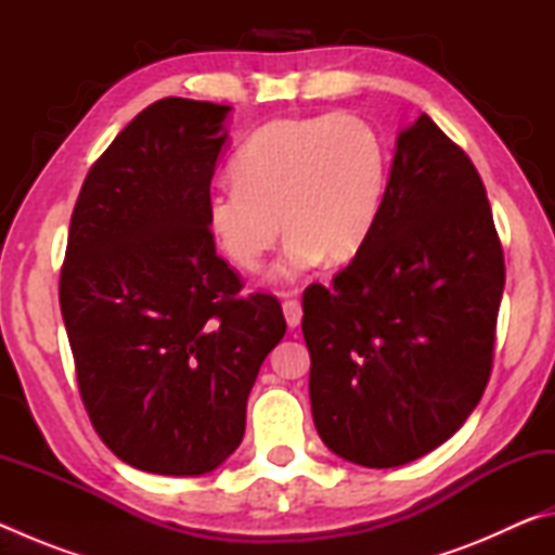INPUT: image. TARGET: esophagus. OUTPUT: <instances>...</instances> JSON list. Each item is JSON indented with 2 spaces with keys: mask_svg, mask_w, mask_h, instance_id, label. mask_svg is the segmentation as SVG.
<instances>
[{
  "mask_svg": "<svg viewBox=\"0 0 555 555\" xmlns=\"http://www.w3.org/2000/svg\"><path fill=\"white\" fill-rule=\"evenodd\" d=\"M284 315H286V323L288 327H298L300 325V318H304V308L296 298L284 300Z\"/></svg>",
  "mask_w": 555,
  "mask_h": 555,
  "instance_id": "34e87169",
  "label": "esophagus"
}]
</instances>
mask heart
<instances>
[{"label":"heart","instance_id":"obj_1","mask_svg":"<svg viewBox=\"0 0 555 555\" xmlns=\"http://www.w3.org/2000/svg\"><path fill=\"white\" fill-rule=\"evenodd\" d=\"M230 171L234 185L215 188L205 201L215 247L232 267L257 271L284 230L274 279L294 281L364 249L387 193L389 156L362 117L271 119L244 139Z\"/></svg>","mask_w":555,"mask_h":555}]
</instances>
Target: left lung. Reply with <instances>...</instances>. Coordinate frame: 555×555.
<instances>
[{"label": "left lung", "instance_id": "left-lung-1", "mask_svg": "<svg viewBox=\"0 0 555 555\" xmlns=\"http://www.w3.org/2000/svg\"><path fill=\"white\" fill-rule=\"evenodd\" d=\"M504 255L467 154L421 115L397 139L364 249L304 294L318 436L362 467H399L465 424L492 372Z\"/></svg>", "mask_w": 555, "mask_h": 555}]
</instances>
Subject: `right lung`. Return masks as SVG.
Returning <instances> with one entry per match:
<instances>
[{
    "mask_svg": "<svg viewBox=\"0 0 555 555\" xmlns=\"http://www.w3.org/2000/svg\"><path fill=\"white\" fill-rule=\"evenodd\" d=\"M228 105L166 98L86 176L61 269L82 403L112 453L154 475L222 465L286 333L274 296H240L205 224Z\"/></svg>",
    "mask_w": 555,
    "mask_h": 555,
    "instance_id": "right-lung-1",
    "label": "right lung"
}]
</instances>
